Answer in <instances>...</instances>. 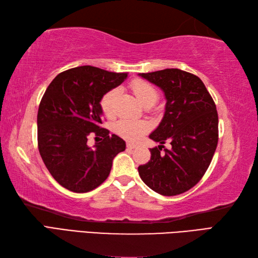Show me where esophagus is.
Returning a JSON list of instances; mask_svg holds the SVG:
<instances>
[{
    "label": "esophagus",
    "instance_id": "1",
    "mask_svg": "<svg viewBox=\"0 0 258 258\" xmlns=\"http://www.w3.org/2000/svg\"><path fill=\"white\" fill-rule=\"evenodd\" d=\"M126 147H127V150H134L135 147H136V145H134V144H131V143H127V144H126Z\"/></svg>",
    "mask_w": 258,
    "mask_h": 258
}]
</instances>
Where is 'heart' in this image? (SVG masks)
<instances>
[{"label":"heart","instance_id":"b5f03b06","mask_svg":"<svg viewBox=\"0 0 258 258\" xmlns=\"http://www.w3.org/2000/svg\"><path fill=\"white\" fill-rule=\"evenodd\" d=\"M134 95L140 101L142 105L145 107H150L157 100V91L152 84L147 83L145 81L135 80L131 84ZM118 90L113 89L106 92L101 98L100 105L103 113L106 116H112L114 113V103L116 100ZM150 128V125L144 120H132L122 118L115 123L114 130L119 136L123 139L128 140L131 142H135L141 139V136L145 134Z\"/></svg>","mask_w":258,"mask_h":258}]
</instances>
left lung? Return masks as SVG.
Masks as SVG:
<instances>
[{
  "label": "left lung",
  "instance_id": "obj_1",
  "mask_svg": "<svg viewBox=\"0 0 258 258\" xmlns=\"http://www.w3.org/2000/svg\"><path fill=\"white\" fill-rule=\"evenodd\" d=\"M165 96V113L150 139L151 160L139 166L142 180L156 193L182 194L200 182L210 166L218 142L216 105L200 78L178 69L140 73ZM166 139L172 149L160 151Z\"/></svg>",
  "mask_w": 258,
  "mask_h": 258
}]
</instances>
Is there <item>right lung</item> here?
Listing matches in <instances>:
<instances>
[{"label": "right lung", "mask_w": 258, "mask_h": 258, "mask_svg": "<svg viewBox=\"0 0 258 258\" xmlns=\"http://www.w3.org/2000/svg\"><path fill=\"white\" fill-rule=\"evenodd\" d=\"M127 73L79 67L59 73L48 85L37 112V144L53 178L69 190L86 193L100 186L111 172L114 157L125 142L101 128L102 96L120 85ZM102 141L93 148L87 138Z\"/></svg>", "instance_id": "add662e5"}]
</instances>
